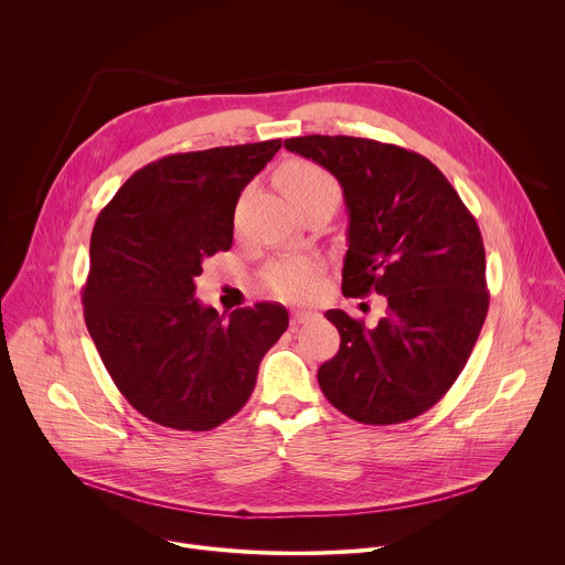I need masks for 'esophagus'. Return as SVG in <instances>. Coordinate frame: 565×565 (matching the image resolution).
Here are the masks:
<instances>
[{"label": "esophagus", "instance_id": "obj_1", "mask_svg": "<svg viewBox=\"0 0 565 565\" xmlns=\"http://www.w3.org/2000/svg\"><path fill=\"white\" fill-rule=\"evenodd\" d=\"M317 317V312L312 310H292L290 312V324H308V321H312Z\"/></svg>", "mask_w": 565, "mask_h": 565}]
</instances>
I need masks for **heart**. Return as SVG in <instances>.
<instances>
[{"mask_svg": "<svg viewBox=\"0 0 565 565\" xmlns=\"http://www.w3.org/2000/svg\"><path fill=\"white\" fill-rule=\"evenodd\" d=\"M279 183L297 210L317 201H331L338 205L342 196L338 181L310 160H290L279 172ZM317 277L319 264L306 257L273 259L259 273L262 288L286 301H303L312 297Z\"/></svg>", "mask_w": 565, "mask_h": 565, "instance_id": "1", "label": "heart"}]
</instances>
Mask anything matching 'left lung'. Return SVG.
I'll return each instance as SVG.
<instances>
[{"label":"left lung","instance_id":"8db88e82","mask_svg":"<svg viewBox=\"0 0 565 565\" xmlns=\"http://www.w3.org/2000/svg\"><path fill=\"white\" fill-rule=\"evenodd\" d=\"M284 147L342 185V290L384 295L373 329L329 310L340 351L317 371L331 405L364 425L412 420L449 391L486 321V248L451 183L425 156L369 138L299 136Z\"/></svg>","mask_w":565,"mask_h":565}]
</instances>
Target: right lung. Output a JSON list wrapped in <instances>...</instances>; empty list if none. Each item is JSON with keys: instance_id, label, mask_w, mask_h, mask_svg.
I'll return each instance as SVG.
<instances>
[{"instance_id": "add662e5", "label": "right lung", "mask_w": 565, "mask_h": 565, "mask_svg": "<svg viewBox=\"0 0 565 565\" xmlns=\"http://www.w3.org/2000/svg\"><path fill=\"white\" fill-rule=\"evenodd\" d=\"M264 140L172 153L100 212L83 290L89 335L129 405L179 431H210L246 405L262 358L288 329L277 303L225 321L194 299L203 262L232 246L244 188L279 151Z\"/></svg>"}]
</instances>
